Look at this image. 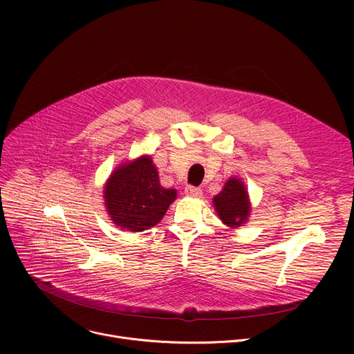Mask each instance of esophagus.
<instances>
[{
    "label": "esophagus",
    "mask_w": 354,
    "mask_h": 354,
    "mask_svg": "<svg viewBox=\"0 0 354 354\" xmlns=\"http://www.w3.org/2000/svg\"><path fill=\"white\" fill-rule=\"evenodd\" d=\"M185 193L190 197H200L201 196V189L196 187V186H186Z\"/></svg>",
    "instance_id": "1"
}]
</instances>
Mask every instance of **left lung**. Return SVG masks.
<instances>
[{"mask_svg": "<svg viewBox=\"0 0 354 354\" xmlns=\"http://www.w3.org/2000/svg\"><path fill=\"white\" fill-rule=\"evenodd\" d=\"M213 203L220 220L225 225L238 228L248 221L250 203L246 187L241 179H228L223 190L214 196Z\"/></svg>", "mask_w": 354, "mask_h": 354, "instance_id": "8db88e82", "label": "left lung"}]
</instances>
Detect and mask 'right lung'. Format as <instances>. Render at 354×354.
<instances>
[{
  "label": "right lung",
  "mask_w": 354,
  "mask_h": 354,
  "mask_svg": "<svg viewBox=\"0 0 354 354\" xmlns=\"http://www.w3.org/2000/svg\"><path fill=\"white\" fill-rule=\"evenodd\" d=\"M104 197L113 224L140 232L162 220L176 198V190L161 186L153 160L141 156L116 168L105 185Z\"/></svg>",
  "instance_id": "add662e5"
}]
</instances>
